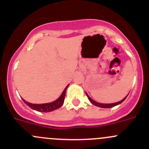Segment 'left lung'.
<instances>
[{
  "mask_svg": "<svg viewBox=\"0 0 149 149\" xmlns=\"http://www.w3.org/2000/svg\"><path fill=\"white\" fill-rule=\"evenodd\" d=\"M127 95H128V94H127ZM127 95L126 96V97H125V98L123 99V100H122L121 101L118 102H116V103H112V104H102V103H99V102H97L94 101V100H93L92 99H91V98H90V97H88V94H86V96H87V97H88V100H89V101L91 102L93 104H94V105H95V106L100 107H102V108H111V107H113L116 106V105H118V104H120L123 102L125 100V99H126V97H127Z\"/></svg>",
  "mask_w": 149,
  "mask_h": 149,
  "instance_id": "left-lung-1",
  "label": "left lung"
}]
</instances>
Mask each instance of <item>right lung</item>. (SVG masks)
Returning <instances> with one entry per match:
<instances>
[{
    "label": "right lung",
    "mask_w": 149,
    "mask_h": 149,
    "mask_svg": "<svg viewBox=\"0 0 149 149\" xmlns=\"http://www.w3.org/2000/svg\"><path fill=\"white\" fill-rule=\"evenodd\" d=\"M68 86L65 87V88L64 89V91H63L62 94L61 95V97L58 99L57 100H55V102H52L50 103H46V104H31L28 102L25 101L24 100H23V101L24 102V103L26 104L27 106L29 107L30 108H31L32 109H34L36 111H38V112H52V111L55 110V109H58V108L61 107L64 103V100H65V92L66 89H67Z\"/></svg>",
    "instance_id": "obj_1"
}]
</instances>
